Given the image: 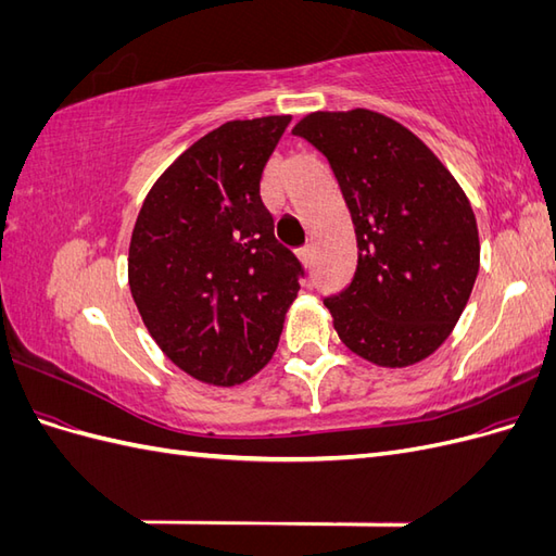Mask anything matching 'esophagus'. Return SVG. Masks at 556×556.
Segmentation results:
<instances>
[{"label": "esophagus", "instance_id": "1", "mask_svg": "<svg viewBox=\"0 0 556 556\" xmlns=\"http://www.w3.org/2000/svg\"><path fill=\"white\" fill-rule=\"evenodd\" d=\"M296 257H299V262L304 264V266H311V262H313V248H311V245L299 248V250H296Z\"/></svg>", "mask_w": 556, "mask_h": 556}]
</instances>
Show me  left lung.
Here are the masks:
<instances>
[{"mask_svg":"<svg viewBox=\"0 0 556 556\" xmlns=\"http://www.w3.org/2000/svg\"><path fill=\"white\" fill-rule=\"evenodd\" d=\"M292 134L327 157L355 225L357 271L325 299L336 333L384 368L427 359L457 325L480 268L459 182L410 129L376 111H317Z\"/></svg>","mask_w":556,"mask_h":556,"instance_id":"left-lung-1","label":"left lung"}]
</instances>
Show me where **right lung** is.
I'll use <instances>...</instances> for the list:
<instances>
[{"mask_svg":"<svg viewBox=\"0 0 556 556\" xmlns=\"http://www.w3.org/2000/svg\"><path fill=\"white\" fill-rule=\"evenodd\" d=\"M290 115L231 121L150 188L129 241V290L185 374L241 384L271 359L304 266L274 237L262 172Z\"/></svg>","mask_w":556,"mask_h":556,"instance_id":"right-lung-1","label":"right lung"}]
</instances>
